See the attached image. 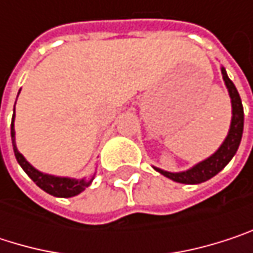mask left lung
<instances>
[{
    "label": "left lung",
    "instance_id": "obj_1",
    "mask_svg": "<svg viewBox=\"0 0 253 253\" xmlns=\"http://www.w3.org/2000/svg\"><path fill=\"white\" fill-rule=\"evenodd\" d=\"M221 75H223V80L228 89V95L231 99V114H233L227 137L224 139L221 146L211 157L198 163L196 166H193L192 169H189L186 171L170 173V171L154 167L158 173L171 178L173 181L184 183V184H198V183L207 181L211 177L218 174L230 163V160L234 157V154L237 152V148L240 145L242 134H243V105H242L240 95H239L234 83L228 79L224 67H221Z\"/></svg>",
    "mask_w": 253,
    "mask_h": 253
}]
</instances>
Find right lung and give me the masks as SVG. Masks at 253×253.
I'll list each match as a JSON object with an SVG mask.
<instances>
[{"label":"right lung","instance_id":"1","mask_svg":"<svg viewBox=\"0 0 253 253\" xmlns=\"http://www.w3.org/2000/svg\"><path fill=\"white\" fill-rule=\"evenodd\" d=\"M14 110H16V104H14ZM14 114H13V120H11V140H13V149H14V155L17 163L20 164V167L25 170V173L30 177L42 190H45L46 193L57 196V198H72L76 196L80 192H83L93 180V177L90 180H77V178H70V177H58L51 176V174H45L41 173L39 170H36L32 164H29L26 161V158L19 152L17 146H16V139H14Z\"/></svg>","mask_w":253,"mask_h":253}]
</instances>
